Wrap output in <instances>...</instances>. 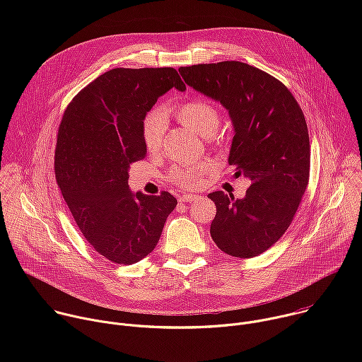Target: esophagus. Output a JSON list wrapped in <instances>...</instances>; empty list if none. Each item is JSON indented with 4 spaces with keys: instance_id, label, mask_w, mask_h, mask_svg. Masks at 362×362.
<instances>
[{
    "instance_id": "1",
    "label": "esophagus",
    "mask_w": 362,
    "mask_h": 362,
    "mask_svg": "<svg viewBox=\"0 0 362 362\" xmlns=\"http://www.w3.org/2000/svg\"><path fill=\"white\" fill-rule=\"evenodd\" d=\"M197 197H199L197 194H182V196H179V202H193Z\"/></svg>"
}]
</instances>
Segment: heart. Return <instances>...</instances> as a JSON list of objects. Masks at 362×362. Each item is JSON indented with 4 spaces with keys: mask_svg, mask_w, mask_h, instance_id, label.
<instances>
[{
    "mask_svg": "<svg viewBox=\"0 0 362 362\" xmlns=\"http://www.w3.org/2000/svg\"><path fill=\"white\" fill-rule=\"evenodd\" d=\"M170 113L186 127L202 134L212 136L219 123L221 116L211 101L203 98L185 100L170 109ZM168 129L166 117L160 112H150L141 120V140L148 151H158L162 147ZM215 170V163L203 160L196 163H183L175 166L169 172V179L180 187L196 189L202 186L204 176Z\"/></svg>",
    "mask_w": 362,
    "mask_h": 362,
    "instance_id": "obj_1",
    "label": "heart"
}]
</instances>
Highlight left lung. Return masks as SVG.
<instances>
[{"instance_id":"8db88e82","label":"left lung","mask_w":362,"mask_h":362,"mask_svg":"<svg viewBox=\"0 0 362 362\" xmlns=\"http://www.w3.org/2000/svg\"><path fill=\"white\" fill-rule=\"evenodd\" d=\"M186 84L229 110L235 177L252 185L243 199L209 193L216 204L211 236L235 257H253L276 243L292 223L309 182L311 150L302 109L274 76L240 62L180 67Z\"/></svg>"}]
</instances>
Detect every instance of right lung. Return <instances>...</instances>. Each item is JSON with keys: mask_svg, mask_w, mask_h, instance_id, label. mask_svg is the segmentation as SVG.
I'll return each instance as SVG.
<instances>
[{"mask_svg": "<svg viewBox=\"0 0 362 362\" xmlns=\"http://www.w3.org/2000/svg\"><path fill=\"white\" fill-rule=\"evenodd\" d=\"M172 87L177 71L113 69L69 103L59 127L54 172L70 212L88 243L119 265L141 261L156 247L177 200L129 190V168L143 160L141 120Z\"/></svg>", "mask_w": 362, "mask_h": 362, "instance_id": "add662e5", "label": "right lung"}]
</instances>
